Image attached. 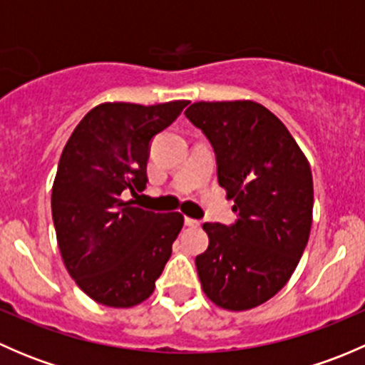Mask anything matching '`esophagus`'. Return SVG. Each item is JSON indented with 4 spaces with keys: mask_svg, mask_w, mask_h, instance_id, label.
<instances>
[{
    "mask_svg": "<svg viewBox=\"0 0 365 365\" xmlns=\"http://www.w3.org/2000/svg\"><path fill=\"white\" fill-rule=\"evenodd\" d=\"M200 220H196V219H190V217H185V226H189V227H197L200 226Z\"/></svg>",
    "mask_w": 365,
    "mask_h": 365,
    "instance_id": "1",
    "label": "esophagus"
}]
</instances>
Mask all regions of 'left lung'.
<instances>
[{
    "label": "left lung",
    "instance_id": "left-lung-1",
    "mask_svg": "<svg viewBox=\"0 0 365 365\" xmlns=\"http://www.w3.org/2000/svg\"><path fill=\"white\" fill-rule=\"evenodd\" d=\"M213 146L219 185L233 200L231 226L206 222L196 257L206 297L227 311L257 307L284 288L312 224L309 162L281 120L252 101L196 102L185 111Z\"/></svg>",
    "mask_w": 365,
    "mask_h": 365
}]
</instances>
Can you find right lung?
I'll return each mask as SVG.
<instances>
[{"label":"right lung","mask_w":365,"mask_h":365,"mask_svg":"<svg viewBox=\"0 0 365 365\" xmlns=\"http://www.w3.org/2000/svg\"><path fill=\"white\" fill-rule=\"evenodd\" d=\"M187 104L106 102L65 145L51 196L58 247L76 284L98 304H141L171 257L182 213L138 208L121 192L145 190L150 143Z\"/></svg>","instance_id":"1"}]
</instances>
